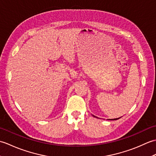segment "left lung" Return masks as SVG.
Listing matches in <instances>:
<instances>
[{"mask_svg": "<svg viewBox=\"0 0 156 156\" xmlns=\"http://www.w3.org/2000/svg\"><path fill=\"white\" fill-rule=\"evenodd\" d=\"M94 116V115H93ZM94 117H95V116H94ZM121 118V117H120ZM120 118H117V119H111V120H117V119H120Z\"/></svg>", "mask_w": 156, "mask_h": 156, "instance_id": "1", "label": "left lung"}]
</instances>
